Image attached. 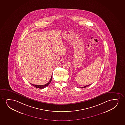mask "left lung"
<instances>
[{
	"label": "left lung",
	"instance_id": "1",
	"mask_svg": "<svg viewBox=\"0 0 125 125\" xmlns=\"http://www.w3.org/2000/svg\"><path fill=\"white\" fill-rule=\"evenodd\" d=\"M91 84H89V85H87L85 86H84V87H80V88H85V87H88V86H89L90 85H91Z\"/></svg>",
	"mask_w": 125,
	"mask_h": 125
}]
</instances>
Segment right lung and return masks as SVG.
I'll use <instances>...</instances> for the list:
<instances>
[{
    "instance_id": "right-lung-1",
    "label": "right lung",
    "mask_w": 125,
    "mask_h": 125,
    "mask_svg": "<svg viewBox=\"0 0 125 125\" xmlns=\"http://www.w3.org/2000/svg\"><path fill=\"white\" fill-rule=\"evenodd\" d=\"M52 76H51V78L50 79V80H49V82H48L47 84H45L44 85H35V84H31L33 86H34V87H36V88H45L46 87H47V86L51 82V81L52 80Z\"/></svg>"
}]
</instances>
